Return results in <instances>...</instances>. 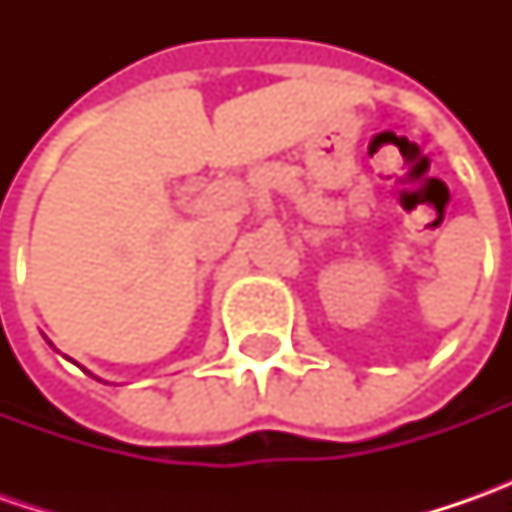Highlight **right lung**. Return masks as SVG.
Wrapping results in <instances>:
<instances>
[{
    "label": "right lung",
    "mask_w": 512,
    "mask_h": 512,
    "mask_svg": "<svg viewBox=\"0 0 512 512\" xmlns=\"http://www.w3.org/2000/svg\"><path fill=\"white\" fill-rule=\"evenodd\" d=\"M82 370H85V367H82ZM85 373H88V370H85ZM90 376H93V373H90ZM93 379H96V376H93Z\"/></svg>",
    "instance_id": "add662e5"
}]
</instances>
